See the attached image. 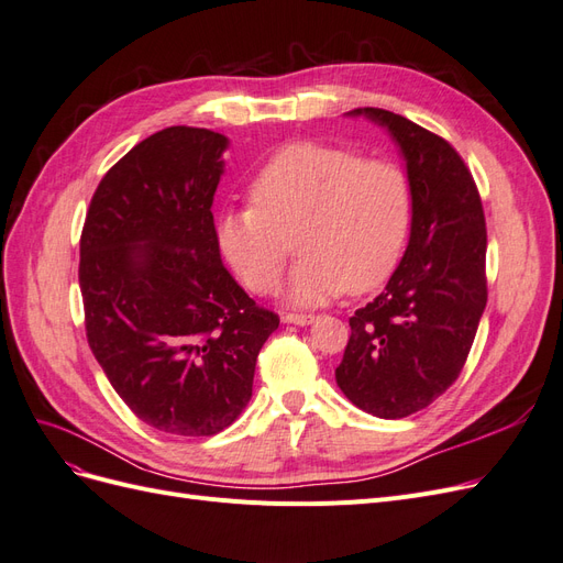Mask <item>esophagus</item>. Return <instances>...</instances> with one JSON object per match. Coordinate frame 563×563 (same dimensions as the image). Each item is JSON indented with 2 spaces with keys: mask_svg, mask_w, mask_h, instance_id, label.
<instances>
[{
  "mask_svg": "<svg viewBox=\"0 0 563 563\" xmlns=\"http://www.w3.org/2000/svg\"><path fill=\"white\" fill-rule=\"evenodd\" d=\"M286 323H296V327H310V323L317 321L314 314H284Z\"/></svg>",
  "mask_w": 563,
  "mask_h": 563,
  "instance_id": "esophagus-1",
  "label": "esophagus"
}]
</instances>
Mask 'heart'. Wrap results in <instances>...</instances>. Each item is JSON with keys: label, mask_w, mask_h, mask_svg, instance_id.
<instances>
[{"label": "heart", "mask_w": 563, "mask_h": 563, "mask_svg": "<svg viewBox=\"0 0 563 563\" xmlns=\"http://www.w3.org/2000/svg\"><path fill=\"white\" fill-rule=\"evenodd\" d=\"M246 209L220 213L216 240L253 294L277 291L288 244L302 255L286 300L317 308L340 294H366L397 269L411 230L413 192L397 164L362 159L327 143H291L251 183Z\"/></svg>", "instance_id": "1"}]
</instances>
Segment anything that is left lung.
I'll use <instances>...</instances> for the list:
<instances>
[{"mask_svg": "<svg viewBox=\"0 0 563 563\" xmlns=\"http://www.w3.org/2000/svg\"><path fill=\"white\" fill-rule=\"evenodd\" d=\"M399 147L413 192L404 258L385 291L350 317L335 383L362 411L395 420L455 383L486 308V220L457 152L411 119L356 108Z\"/></svg>", "mask_w": 563, "mask_h": 563, "instance_id": "1", "label": "left lung"}]
</instances>
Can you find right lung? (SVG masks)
<instances>
[{"label":"right lung","instance_id":"obj_1","mask_svg":"<svg viewBox=\"0 0 563 563\" xmlns=\"http://www.w3.org/2000/svg\"><path fill=\"white\" fill-rule=\"evenodd\" d=\"M223 133L168 126L129 150L91 199L79 242L87 338L100 368L150 428H230L279 319L220 261L213 195Z\"/></svg>","mask_w":563,"mask_h":563}]
</instances>
